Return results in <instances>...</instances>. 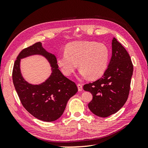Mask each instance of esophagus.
Here are the masks:
<instances>
[{
    "label": "esophagus",
    "mask_w": 148,
    "mask_h": 148,
    "mask_svg": "<svg viewBox=\"0 0 148 148\" xmlns=\"http://www.w3.org/2000/svg\"><path fill=\"white\" fill-rule=\"evenodd\" d=\"M77 86L78 88V91H81L82 90V88H83V85L82 84H77Z\"/></svg>",
    "instance_id": "1"
}]
</instances>
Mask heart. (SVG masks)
<instances>
[{
	"label": "heart",
	"instance_id": "obj_1",
	"mask_svg": "<svg viewBox=\"0 0 148 148\" xmlns=\"http://www.w3.org/2000/svg\"><path fill=\"white\" fill-rule=\"evenodd\" d=\"M110 51L104 44L90 41L70 42L65 53L57 57V64L62 72L69 77L77 68L82 77L95 79L105 73L109 64Z\"/></svg>",
	"mask_w": 148,
	"mask_h": 148
}]
</instances>
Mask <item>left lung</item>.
Returning <instances> with one entry per match:
<instances>
[{"instance_id": "left-lung-1", "label": "left lung", "mask_w": 148, "mask_h": 148, "mask_svg": "<svg viewBox=\"0 0 148 148\" xmlns=\"http://www.w3.org/2000/svg\"><path fill=\"white\" fill-rule=\"evenodd\" d=\"M112 48L110 63L102 77L83 86L84 90L93 96L89 109L101 117L114 114L123 106L129 95L133 71L130 56L115 38Z\"/></svg>"}]
</instances>
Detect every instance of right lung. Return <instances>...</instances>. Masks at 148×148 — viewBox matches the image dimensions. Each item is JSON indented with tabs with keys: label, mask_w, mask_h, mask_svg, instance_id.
I'll return each mask as SVG.
<instances>
[{
	"label": "right lung",
	"mask_w": 148,
	"mask_h": 148,
	"mask_svg": "<svg viewBox=\"0 0 148 148\" xmlns=\"http://www.w3.org/2000/svg\"><path fill=\"white\" fill-rule=\"evenodd\" d=\"M36 54L47 58L52 67V73L46 81L34 85L26 82L22 77L19 64L21 58ZM58 68L56 56L47 52L41 42L22 50L13 65V83L22 105L34 117L44 122H53L60 118L67 102L78 91L76 84Z\"/></svg>",
	"instance_id": "1"
}]
</instances>
